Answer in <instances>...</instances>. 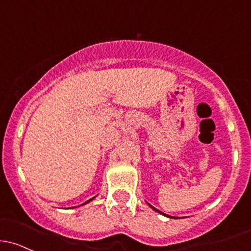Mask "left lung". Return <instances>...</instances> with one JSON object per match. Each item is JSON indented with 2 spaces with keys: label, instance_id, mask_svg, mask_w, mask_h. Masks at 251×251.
<instances>
[{
  "label": "left lung",
  "instance_id": "left-lung-1",
  "mask_svg": "<svg viewBox=\"0 0 251 251\" xmlns=\"http://www.w3.org/2000/svg\"><path fill=\"white\" fill-rule=\"evenodd\" d=\"M152 209H155V208H154V207H152ZM155 210H157V209H155ZM157 212H159V210H157Z\"/></svg>",
  "mask_w": 251,
  "mask_h": 251
}]
</instances>
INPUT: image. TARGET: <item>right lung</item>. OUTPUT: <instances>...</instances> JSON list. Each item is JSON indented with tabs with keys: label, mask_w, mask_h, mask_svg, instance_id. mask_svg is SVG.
<instances>
[{
	"label": "right lung",
	"mask_w": 251,
	"mask_h": 251,
	"mask_svg": "<svg viewBox=\"0 0 251 251\" xmlns=\"http://www.w3.org/2000/svg\"><path fill=\"white\" fill-rule=\"evenodd\" d=\"M90 201H91V200H89V201H86L85 203H88V202H90Z\"/></svg>",
	"instance_id": "1"
}]
</instances>
